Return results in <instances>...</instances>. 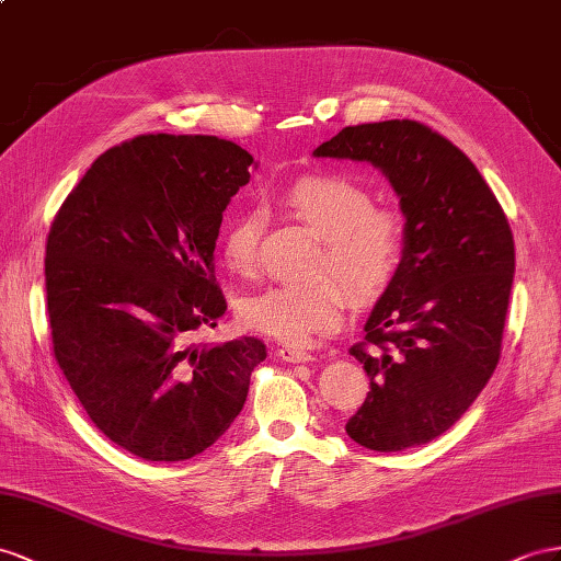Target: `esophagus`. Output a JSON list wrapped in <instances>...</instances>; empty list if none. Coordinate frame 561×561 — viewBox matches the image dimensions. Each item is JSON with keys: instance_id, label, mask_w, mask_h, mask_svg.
<instances>
[{"instance_id": "34e87169", "label": "esophagus", "mask_w": 561, "mask_h": 561, "mask_svg": "<svg viewBox=\"0 0 561 561\" xmlns=\"http://www.w3.org/2000/svg\"><path fill=\"white\" fill-rule=\"evenodd\" d=\"M277 353H279L282 360H286V363H310V360H314V355L310 351L296 348V346H282Z\"/></svg>"}]
</instances>
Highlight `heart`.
<instances>
[{
  "instance_id": "1",
  "label": "heart",
  "mask_w": 561,
  "mask_h": 561,
  "mask_svg": "<svg viewBox=\"0 0 561 561\" xmlns=\"http://www.w3.org/2000/svg\"><path fill=\"white\" fill-rule=\"evenodd\" d=\"M279 201L322 239L320 272H334L342 282L320 277L308 284L267 286L241 298L239 318L257 332L300 346L341 324L351 306L347 285L357 296H375L393 279L405 232L396 210L375 206L365 186L329 172L296 178L279 192ZM255 241L253 215H229L220 237L222 265L234 275H249Z\"/></svg>"
}]
</instances>
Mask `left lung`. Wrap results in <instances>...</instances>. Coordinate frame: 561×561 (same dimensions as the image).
<instances>
[{
  "label": "left lung",
  "mask_w": 561,
  "mask_h": 561,
  "mask_svg": "<svg viewBox=\"0 0 561 561\" xmlns=\"http://www.w3.org/2000/svg\"><path fill=\"white\" fill-rule=\"evenodd\" d=\"M314 156L367 161L400 198L403 257L351 348L369 393L346 434L377 453L417 448L462 417L497 367L510 222L477 165L417 121L343 127Z\"/></svg>",
  "instance_id": "obj_1"
}]
</instances>
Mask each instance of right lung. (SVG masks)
Listing matches in <instances>:
<instances>
[{"mask_svg":"<svg viewBox=\"0 0 561 561\" xmlns=\"http://www.w3.org/2000/svg\"><path fill=\"white\" fill-rule=\"evenodd\" d=\"M251 165L227 139L141 135L99 156L51 222L54 357L96 428L147 462L210 448L267 357L253 336L186 343L227 310L213 251Z\"/></svg>","mask_w":561,"mask_h":561,"instance_id":"add662e5","label":"right lung"}]
</instances>
